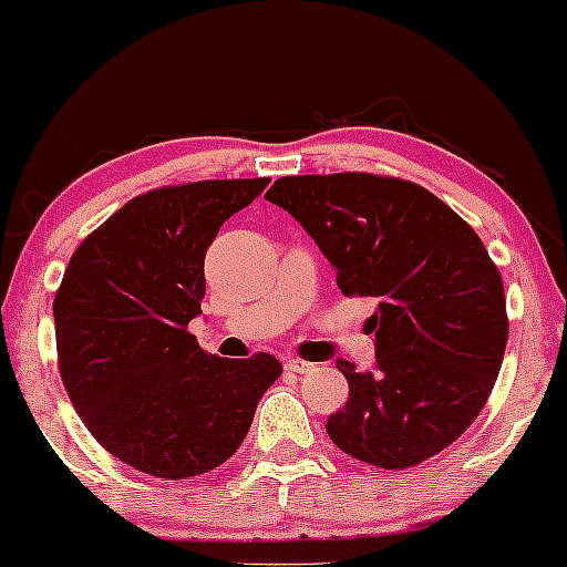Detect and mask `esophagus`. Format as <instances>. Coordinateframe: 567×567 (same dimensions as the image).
<instances>
[{"mask_svg":"<svg viewBox=\"0 0 567 567\" xmlns=\"http://www.w3.org/2000/svg\"><path fill=\"white\" fill-rule=\"evenodd\" d=\"M285 368H288L290 373H311L317 365H311V362H303V360H288L285 362Z\"/></svg>","mask_w":567,"mask_h":567,"instance_id":"1","label":"esophagus"}]
</instances>
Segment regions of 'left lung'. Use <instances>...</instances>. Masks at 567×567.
Segmentation results:
<instances>
[{"label":"left lung","mask_w":567,"mask_h":567,"mask_svg":"<svg viewBox=\"0 0 567 567\" xmlns=\"http://www.w3.org/2000/svg\"><path fill=\"white\" fill-rule=\"evenodd\" d=\"M266 199L315 239L343 296L379 301L375 368L336 360L349 400L324 424L330 440L381 470L445 451L485 408L509 336L477 234L424 186L370 173L290 175Z\"/></svg>","instance_id":"left-lung-1"}]
</instances>
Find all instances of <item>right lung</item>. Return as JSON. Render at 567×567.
Wrapping results in <instances>:
<instances>
[{
  "label": "right lung",
  "mask_w": 567,
  "mask_h": 567,
  "mask_svg": "<svg viewBox=\"0 0 567 567\" xmlns=\"http://www.w3.org/2000/svg\"><path fill=\"white\" fill-rule=\"evenodd\" d=\"M269 178L141 194L76 247L55 292L58 368L90 434L133 470L186 480L229 461L266 389L271 354L199 349L205 252Z\"/></svg>",
  "instance_id": "right-lung-1"
}]
</instances>
